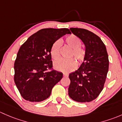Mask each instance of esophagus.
I'll use <instances>...</instances> for the list:
<instances>
[{
  "instance_id": "esophagus-1",
  "label": "esophagus",
  "mask_w": 122,
  "mask_h": 122,
  "mask_svg": "<svg viewBox=\"0 0 122 122\" xmlns=\"http://www.w3.org/2000/svg\"><path fill=\"white\" fill-rule=\"evenodd\" d=\"M68 76H69V73H63L64 77H67Z\"/></svg>"
}]
</instances>
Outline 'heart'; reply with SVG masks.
<instances>
[{
    "instance_id": "1",
    "label": "heart",
    "mask_w": 122,
    "mask_h": 122,
    "mask_svg": "<svg viewBox=\"0 0 122 122\" xmlns=\"http://www.w3.org/2000/svg\"><path fill=\"white\" fill-rule=\"evenodd\" d=\"M65 42L69 46L73 49L71 55L75 57L77 62H82L86 56V51L80 46L81 45L80 39L75 35H71L66 37ZM61 40H57L53 44L51 47V54L54 59H57L61 56ZM76 61L73 59H61L54 63V67L55 69L61 71H71L76 68Z\"/></svg>"
}]
</instances>
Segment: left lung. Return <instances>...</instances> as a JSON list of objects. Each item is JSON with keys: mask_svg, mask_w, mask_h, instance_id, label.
I'll return each instance as SVG.
<instances>
[{"mask_svg": "<svg viewBox=\"0 0 122 122\" xmlns=\"http://www.w3.org/2000/svg\"><path fill=\"white\" fill-rule=\"evenodd\" d=\"M83 42L86 56L80 67L69 74L70 97L78 102H89L97 98L103 89L109 70L106 46L101 39L90 31L70 28Z\"/></svg>", "mask_w": 122, "mask_h": 122, "instance_id": "1", "label": "left lung"}]
</instances>
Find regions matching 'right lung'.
<instances>
[{"label":"right lung","instance_id":"right-lung-1","mask_svg":"<svg viewBox=\"0 0 122 122\" xmlns=\"http://www.w3.org/2000/svg\"><path fill=\"white\" fill-rule=\"evenodd\" d=\"M66 34L67 28L43 29L21 46L15 61L14 80L22 97L39 102L46 100L61 79L63 73L52 68L51 50L54 42Z\"/></svg>","mask_w":122,"mask_h":122}]
</instances>
